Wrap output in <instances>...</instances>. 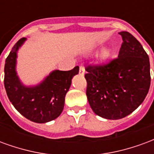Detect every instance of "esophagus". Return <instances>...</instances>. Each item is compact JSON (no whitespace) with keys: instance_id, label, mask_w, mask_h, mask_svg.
I'll list each match as a JSON object with an SVG mask.
<instances>
[{"instance_id":"obj_1","label":"esophagus","mask_w":154,"mask_h":154,"mask_svg":"<svg viewBox=\"0 0 154 154\" xmlns=\"http://www.w3.org/2000/svg\"><path fill=\"white\" fill-rule=\"evenodd\" d=\"M85 69L84 66H80L79 67V75H85Z\"/></svg>"}]
</instances>
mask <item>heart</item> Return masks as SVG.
I'll use <instances>...</instances> for the list:
<instances>
[{"instance_id":"b5f03b06","label":"heart","mask_w":154,"mask_h":154,"mask_svg":"<svg viewBox=\"0 0 154 154\" xmlns=\"http://www.w3.org/2000/svg\"><path fill=\"white\" fill-rule=\"evenodd\" d=\"M110 55V51H108V50H106V51H103V55H102V59L103 60H104V59H106L107 57H109Z\"/></svg>"}]
</instances>
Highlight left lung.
<instances>
[{"mask_svg": "<svg viewBox=\"0 0 154 154\" xmlns=\"http://www.w3.org/2000/svg\"><path fill=\"white\" fill-rule=\"evenodd\" d=\"M118 58L105 66H88L86 95L96 115L118 120L134 112L149 93L150 64L142 45L130 32L122 31Z\"/></svg>", "mask_w": 154, "mask_h": 154, "instance_id": "left-lung-1", "label": "left lung"}]
</instances>
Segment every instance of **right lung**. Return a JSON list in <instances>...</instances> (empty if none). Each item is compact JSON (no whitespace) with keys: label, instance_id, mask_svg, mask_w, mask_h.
Wrapping results in <instances>:
<instances>
[{"label":"right lung","instance_id":"add662e5","mask_svg":"<svg viewBox=\"0 0 154 154\" xmlns=\"http://www.w3.org/2000/svg\"><path fill=\"white\" fill-rule=\"evenodd\" d=\"M26 40L27 38L20 39L5 60V91L11 103L21 115L31 122L47 123L62 112L66 94L79 67L75 66L68 71L55 69L37 85H24L18 75L16 66L18 51Z\"/></svg>","mask_w":154,"mask_h":154}]
</instances>
